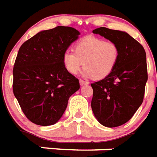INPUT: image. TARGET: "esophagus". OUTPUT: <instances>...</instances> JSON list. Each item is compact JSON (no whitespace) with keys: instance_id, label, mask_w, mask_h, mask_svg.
Returning <instances> with one entry per match:
<instances>
[{"instance_id":"1","label":"esophagus","mask_w":157,"mask_h":157,"mask_svg":"<svg viewBox=\"0 0 157 157\" xmlns=\"http://www.w3.org/2000/svg\"><path fill=\"white\" fill-rule=\"evenodd\" d=\"M79 82H80V85H81V86H86V85H88V84H89L88 81H83V80H80Z\"/></svg>"}]
</instances>
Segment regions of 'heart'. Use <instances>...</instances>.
Wrapping results in <instances>:
<instances>
[{
    "label": "heart",
    "instance_id": "heart-1",
    "mask_svg": "<svg viewBox=\"0 0 157 157\" xmlns=\"http://www.w3.org/2000/svg\"><path fill=\"white\" fill-rule=\"evenodd\" d=\"M73 51L63 53L66 70L71 74H76L83 65L82 76L95 80L109 76L119 59V48L115 43L94 36L80 39L74 45Z\"/></svg>",
    "mask_w": 157,
    "mask_h": 157
}]
</instances>
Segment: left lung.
Segmentation results:
<instances>
[{
	"label": "left lung",
	"instance_id": "8db88e82",
	"mask_svg": "<svg viewBox=\"0 0 157 157\" xmlns=\"http://www.w3.org/2000/svg\"><path fill=\"white\" fill-rule=\"evenodd\" d=\"M93 33L115 43L119 59L109 76L91 84L92 111L104 126H121L143 101L148 78L146 52L142 44L123 31L100 27Z\"/></svg>",
	"mask_w": 157,
	"mask_h": 157
}]
</instances>
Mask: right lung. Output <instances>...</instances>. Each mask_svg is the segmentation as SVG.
Returning <instances> with one entry per match:
<instances>
[{
    "instance_id": "add662e5",
    "label": "right lung",
    "mask_w": 157,
    "mask_h": 157,
    "mask_svg": "<svg viewBox=\"0 0 157 157\" xmlns=\"http://www.w3.org/2000/svg\"><path fill=\"white\" fill-rule=\"evenodd\" d=\"M76 29L57 26L39 32L19 49L13 68V92L23 113L37 125L56 124L79 80L66 70L63 55L77 39Z\"/></svg>"
}]
</instances>
